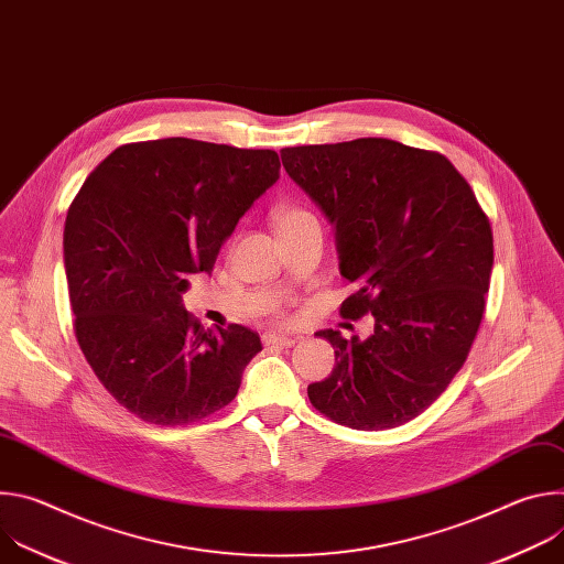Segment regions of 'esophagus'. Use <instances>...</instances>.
<instances>
[{
	"mask_svg": "<svg viewBox=\"0 0 564 564\" xmlns=\"http://www.w3.org/2000/svg\"><path fill=\"white\" fill-rule=\"evenodd\" d=\"M263 344L265 346H276V348H290V346H294V339L288 337V335L268 333V335H263Z\"/></svg>",
	"mask_w": 564,
	"mask_h": 564,
	"instance_id": "esophagus-1",
	"label": "esophagus"
}]
</instances>
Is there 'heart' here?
<instances>
[{"instance_id":"1","label":"heart","mask_w":564,"mask_h":564,"mask_svg":"<svg viewBox=\"0 0 564 564\" xmlns=\"http://www.w3.org/2000/svg\"><path fill=\"white\" fill-rule=\"evenodd\" d=\"M307 216H312V214L303 207H285V209L279 212V227H285V225H290L294 220H301V218H307Z\"/></svg>"}]
</instances>
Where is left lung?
Instances as JSON below:
<instances>
[{
    "label": "left lung",
    "instance_id": "left-lung-1",
    "mask_svg": "<svg viewBox=\"0 0 564 564\" xmlns=\"http://www.w3.org/2000/svg\"><path fill=\"white\" fill-rule=\"evenodd\" d=\"M283 167L337 227L341 274L357 285L341 316L372 314L368 339L333 344L310 404L357 431L415 420L464 366L494 268V231L466 178L437 151L388 138L281 149Z\"/></svg>",
    "mask_w": 564,
    "mask_h": 564
}]
</instances>
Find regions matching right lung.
<instances>
[{"mask_svg": "<svg viewBox=\"0 0 564 564\" xmlns=\"http://www.w3.org/2000/svg\"><path fill=\"white\" fill-rule=\"evenodd\" d=\"M272 149L192 138L111 151L73 198L64 268L79 350L107 392L155 426L225 409L261 337L238 324L203 328L181 305L209 272L238 218L279 181Z\"/></svg>", "mask_w": 564, "mask_h": 564, "instance_id": "1", "label": "right lung"}]
</instances>
